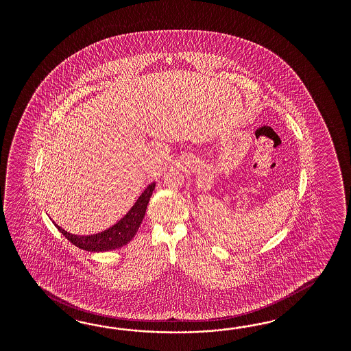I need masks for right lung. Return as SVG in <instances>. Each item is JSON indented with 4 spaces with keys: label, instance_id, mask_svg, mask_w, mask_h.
<instances>
[{
    "label": "right lung",
    "instance_id": "add662e5",
    "mask_svg": "<svg viewBox=\"0 0 351 351\" xmlns=\"http://www.w3.org/2000/svg\"><path fill=\"white\" fill-rule=\"evenodd\" d=\"M154 186H156V182H152L138 197V201L132 206V208L128 211V215L123 219H121L117 223H114L112 228L106 229L101 233L81 237V235H73L65 232L56 223L55 226L71 243H73L81 250L90 251V252H103V251L116 250L122 245H128V242L135 237L138 226L144 219L147 206H148L150 195L154 191Z\"/></svg>",
    "mask_w": 351,
    "mask_h": 351
}]
</instances>
